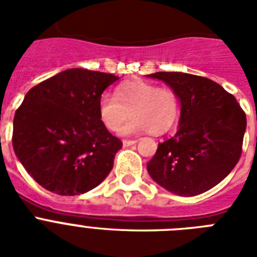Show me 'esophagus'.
Instances as JSON below:
<instances>
[{
  "instance_id": "34e87169",
  "label": "esophagus",
  "mask_w": 257,
  "mask_h": 257,
  "mask_svg": "<svg viewBox=\"0 0 257 257\" xmlns=\"http://www.w3.org/2000/svg\"><path fill=\"white\" fill-rule=\"evenodd\" d=\"M136 140H122V145H124V147H131V145L136 144Z\"/></svg>"
}]
</instances>
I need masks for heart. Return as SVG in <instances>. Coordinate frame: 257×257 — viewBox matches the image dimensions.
Returning <instances> with one entry per match:
<instances>
[{
	"label": "heart",
	"mask_w": 257,
	"mask_h": 257,
	"mask_svg": "<svg viewBox=\"0 0 257 257\" xmlns=\"http://www.w3.org/2000/svg\"><path fill=\"white\" fill-rule=\"evenodd\" d=\"M180 110L179 97L173 89L156 86L144 80L125 81L116 88L114 96L104 93L98 100V117L104 126L117 132L124 125V135L148 131L151 135H163L173 128Z\"/></svg>",
	"instance_id": "obj_1"
}]
</instances>
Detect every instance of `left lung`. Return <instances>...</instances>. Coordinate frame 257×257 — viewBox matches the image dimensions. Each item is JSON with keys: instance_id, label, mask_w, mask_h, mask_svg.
<instances>
[{"instance_id": "8db88e82", "label": "left lung", "mask_w": 257, "mask_h": 257, "mask_svg": "<svg viewBox=\"0 0 257 257\" xmlns=\"http://www.w3.org/2000/svg\"><path fill=\"white\" fill-rule=\"evenodd\" d=\"M149 77L167 82L181 102L179 129L157 147L148 173L167 191L196 196L235 168L243 151L247 117L233 94L209 78L180 72Z\"/></svg>"}]
</instances>
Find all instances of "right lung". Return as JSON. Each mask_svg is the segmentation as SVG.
Listing matches in <instances>:
<instances>
[{
  "mask_svg": "<svg viewBox=\"0 0 257 257\" xmlns=\"http://www.w3.org/2000/svg\"><path fill=\"white\" fill-rule=\"evenodd\" d=\"M117 76L64 70L26 93L13 120V149L41 187L61 196L96 188L122 143L98 117V100Z\"/></svg>",
  "mask_w": 257,
  "mask_h": 257,
  "instance_id": "1",
  "label": "right lung"
}]
</instances>
